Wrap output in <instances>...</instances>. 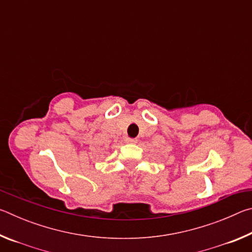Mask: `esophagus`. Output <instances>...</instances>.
Returning <instances> with one entry per match:
<instances>
[{"label":"esophagus","instance_id":"obj_1","mask_svg":"<svg viewBox=\"0 0 252 252\" xmlns=\"http://www.w3.org/2000/svg\"><path fill=\"white\" fill-rule=\"evenodd\" d=\"M126 143H131V144H133V143H136V142H138V140H136V139H133V138H126Z\"/></svg>","mask_w":252,"mask_h":252}]
</instances>
